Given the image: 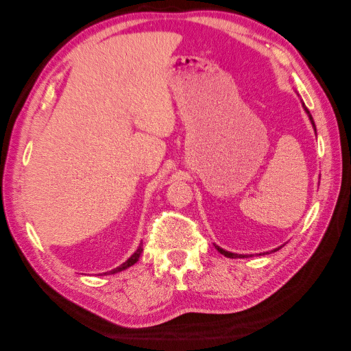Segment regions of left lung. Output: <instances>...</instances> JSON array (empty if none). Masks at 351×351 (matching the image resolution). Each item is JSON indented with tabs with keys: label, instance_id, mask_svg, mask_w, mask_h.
Masks as SVG:
<instances>
[{
	"label": "left lung",
	"instance_id": "1",
	"mask_svg": "<svg viewBox=\"0 0 351 351\" xmlns=\"http://www.w3.org/2000/svg\"><path fill=\"white\" fill-rule=\"evenodd\" d=\"M306 110V113L309 114V112H308V108H305ZM309 119H311V123H313V118H311V114H309ZM314 124V123H313ZM216 249L221 252V254L223 255V256H227V258H244V256H249V255H238V254H232V252H227V250H223V249H221V247H217L216 245Z\"/></svg>",
	"mask_w": 351,
	"mask_h": 351
}]
</instances>
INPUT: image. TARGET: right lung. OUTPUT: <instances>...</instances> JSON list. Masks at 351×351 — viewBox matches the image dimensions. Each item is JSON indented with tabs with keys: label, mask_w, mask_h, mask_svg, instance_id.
I'll return each mask as SVG.
<instances>
[{
	"label": "right lung",
	"mask_w": 351,
	"mask_h": 351,
	"mask_svg": "<svg viewBox=\"0 0 351 351\" xmlns=\"http://www.w3.org/2000/svg\"><path fill=\"white\" fill-rule=\"evenodd\" d=\"M141 252H143V247L140 245V247H138V249H136V252H135V254H134V255H132V256L129 258V260H128V261H125V263H123V264H121V266H119V267H117V269H113V271H110V272H108V274H114V272H121V271H124V269H128V267H130V266H132V264H135V263L138 261V258H140V255H141Z\"/></svg>",
	"instance_id": "right-lung-1"
}]
</instances>
